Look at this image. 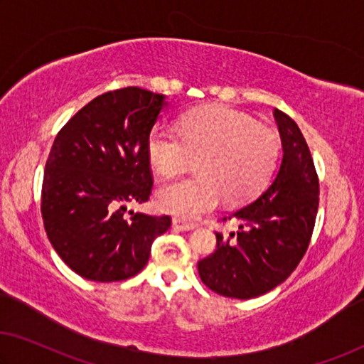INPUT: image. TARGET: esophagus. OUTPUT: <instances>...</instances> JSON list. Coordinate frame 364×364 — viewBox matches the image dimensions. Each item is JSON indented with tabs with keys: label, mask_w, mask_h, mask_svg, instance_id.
Here are the masks:
<instances>
[{
	"label": "esophagus",
	"mask_w": 364,
	"mask_h": 364,
	"mask_svg": "<svg viewBox=\"0 0 364 364\" xmlns=\"http://www.w3.org/2000/svg\"><path fill=\"white\" fill-rule=\"evenodd\" d=\"M171 224H173V229L180 230V232H189V230L196 229V225L191 224V222H186V220H183V219H178V217H175V219H173Z\"/></svg>",
	"instance_id": "34e87169"
}]
</instances>
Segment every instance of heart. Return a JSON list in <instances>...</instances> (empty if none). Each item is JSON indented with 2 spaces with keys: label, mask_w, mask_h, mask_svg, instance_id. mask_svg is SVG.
<instances>
[{
  "label": "heart",
  "mask_w": 364,
  "mask_h": 364,
  "mask_svg": "<svg viewBox=\"0 0 364 364\" xmlns=\"http://www.w3.org/2000/svg\"><path fill=\"white\" fill-rule=\"evenodd\" d=\"M279 139L273 130L234 109H210L183 117L178 132L159 124L150 130L147 156L164 178L181 173L191 159L200 176L166 184L156 204L166 214L198 219L220 204L253 198L267 186L279 160Z\"/></svg>",
  "instance_id": "b5f03b06"
}]
</instances>
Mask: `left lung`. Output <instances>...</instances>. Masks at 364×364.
Listing matches in <instances>:
<instances>
[{
    "instance_id": "8db88e82",
    "label": "left lung",
    "mask_w": 364,
    "mask_h": 364,
    "mask_svg": "<svg viewBox=\"0 0 364 364\" xmlns=\"http://www.w3.org/2000/svg\"><path fill=\"white\" fill-rule=\"evenodd\" d=\"M283 160L268 188L224 220L238 230L219 234L217 250L198 263L203 283L234 299L267 294L289 278L307 252L318 209V178L301 129L273 111Z\"/></svg>"
}]
</instances>
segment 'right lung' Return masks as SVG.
<instances>
[{"mask_svg":"<svg viewBox=\"0 0 364 364\" xmlns=\"http://www.w3.org/2000/svg\"><path fill=\"white\" fill-rule=\"evenodd\" d=\"M166 96L129 86L95 97L53 140L42 219L53 250L81 278L122 281L142 271L168 215L129 210L151 193L147 139Z\"/></svg>","mask_w":364,"mask_h":364,"instance_id":"right-lung-1","label":"right lung"}]
</instances>
